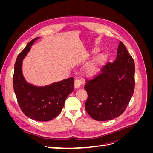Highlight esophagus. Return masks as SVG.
Segmentation results:
<instances>
[{"label":"esophagus","instance_id":"34e87169","mask_svg":"<svg viewBox=\"0 0 153 153\" xmlns=\"http://www.w3.org/2000/svg\"><path fill=\"white\" fill-rule=\"evenodd\" d=\"M82 84V80L79 79H76L75 80V84H74V87H75V89H79L81 87V85Z\"/></svg>","mask_w":153,"mask_h":153}]
</instances>
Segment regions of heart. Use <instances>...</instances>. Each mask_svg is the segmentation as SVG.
<instances>
[{
  "label": "heart",
  "instance_id": "b5f03b06",
  "mask_svg": "<svg viewBox=\"0 0 153 153\" xmlns=\"http://www.w3.org/2000/svg\"><path fill=\"white\" fill-rule=\"evenodd\" d=\"M95 52V50H94ZM106 57L104 55H101L97 57L94 61L90 63L85 69V73L89 76H94L98 72L100 66L103 62Z\"/></svg>",
  "mask_w": 153,
  "mask_h": 153
}]
</instances>
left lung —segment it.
Returning a JSON list of instances; mask_svg holds the SVG:
<instances>
[{"label":"left lung","mask_w":153,"mask_h":153,"mask_svg":"<svg viewBox=\"0 0 153 153\" xmlns=\"http://www.w3.org/2000/svg\"><path fill=\"white\" fill-rule=\"evenodd\" d=\"M92 80H86L85 108L96 121L120 116L126 109L135 89V63L120 41L115 61L108 62Z\"/></svg>","instance_id":"left-lung-1"}]
</instances>
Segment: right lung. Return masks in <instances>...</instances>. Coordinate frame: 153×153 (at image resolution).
Wrapping results in <instances>:
<instances>
[{"label":"right lung","mask_w":153,"mask_h":153,"mask_svg":"<svg viewBox=\"0 0 153 153\" xmlns=\"http://www.w3.org/2000/svg\"><path fill=\"white\" fill-rule=\"evenodd\" d=\"M38 38L30 41L18 55L13 78L14 91L20 108L26 116L38 121H48L61 112L68 96L74 90L73 77L45 86L27 83L22 75L23 59Z\"/></svg>","instance_id":"obj_1"}]
</instances>
